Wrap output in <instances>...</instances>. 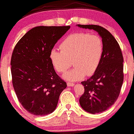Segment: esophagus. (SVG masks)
<instances>
[{
  "mask_svg": "<svg viewBox=\"0 0 134 134\" xmlns=\"http://www.w3.org/2000/svg\"><path fill=\"white\" fill-rule=\"evenodd\" d=\"M67 85L68 87H74V86L75 85V84H74V83H70V82H67Z\"/></svg>",
  "mask_w": 134,
  "mask_h": 134,
  "instance_id": "1",
  "label": "esophagus"
}]
</instances>
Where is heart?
Segmentation results:
<instances>
[{"instance_id": "1", "label": "heart", "mask_w": 134, "mask_h": 134, "mask_svg": "<svg viewBox=\"0 0 134 134\" xmlns=\"http://www.w3.org/2000/svg\"><path fill=\"white\" fill-rule=\"evenodd\" d=\"M60 48L61 51L51 49L49 59L55 70L60 73L69 69L72 60L74 68L62 76L67 80L77 81L85 75H93L102 59L103 41L96 35L83 32L71 34L62 42Z\"/></svg>"}]
</instances>
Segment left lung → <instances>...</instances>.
<instances>
[{"label": "left lung", "instance_id": "obj_1", "mask_svg": "<svg viewBox=\"0 0 134 134\" xmlns=\"http://www.w3.org/2000/svg\"><path fill=\"white\" fill-rule=\"evenodd\" d=\"M77 26L94 30L103 41L101 63L93 75L81 82L85 92L79 100L81 107L86 112L100 113L111 107L119 96L124 80L123 56L116 39L103 27L94 25Z\"/></svg>", "mask_w": 134, "mask_h": 134}]
</instances>
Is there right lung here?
Returning a JSON list of instances; mask_svg holds the SVG:
<instances>
[{
    "label": "right lung",
    "instance_id": "obj_1",
    "mask_svg": "<svg viewBox=\"0 0 134 134\" xmlns=\"http://www.w3.org/2000/svg\"><path fill=\"white\" fill-rule=\"evenodd\" d=\"M70 26H40L20 39L11 58L15 91L23 107L36 116H46L55 109L60 93L67 87L55 72L49 53Z\"/></svg>",
    "mask_w": 134,
    "mask_h": 134
}]
</instances>
